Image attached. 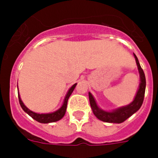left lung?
<instances>
[{"instance_id": "8db88e82", "label": "left lung", "mask_w": 158, "mask_h": 158, "mask_svg": "<svg viewBox=\"0 0 158 158\" xmlns=\"http://www.w3.org/2000/svg\"><path fill=\"white\" fill-rule=\"evenodd\" d=\"M134 55H135L137 65H138V69H139V73H140L141 82L139 90L137 92L136 96H135V100L132 103H131L129 105L125 106V107H119V108L115 110V111H105L99 108L94 98H93V95L89 93V102H90V105H91L93 112L96 115V118L100 119V120L104 121V122L106 123H121L124 122L126 119H127L130 116L133 115L134 113L136 112L142 106L143 100H144L145 91H146V77H145L143 69H142V67L139 64V59H138V58H137L135 54H134Z\"/></svg>"}]
</instances>
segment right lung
Wrapping results in <instances>:
<instances>
[{"instance_id": "obj_1", "label": "right lung", "mask_w": 158, "mask_h": 158, "mask_svg": "<svg viewBox=\"0 0 158 158\" xmlns=\"http://www.w3.org/2000/svg\"><path fill=\"white\" fill-rule=\"evenodd\" d=\"M76 85L77 84H74V85L69 89V90L68 91V93H67L66 96H65V100H64V103L63 104H62V107H60L58 111H54V112L53 113H48V114H38V113H35L34 112V111H31V110H29L28 108L23 104L21 99L19 97V95L18 94L19 104H20V106H21V107L23 108V111L26 113H27L31 118H34L35 120H36L37 122L41 123H48L56 122V121H58L60 120L61 118H62V117L65 115L67 107V102H68V100H69V97L70 96V95L72 94L73 91L74 90Z\"/></svg>"}]
</instances>
